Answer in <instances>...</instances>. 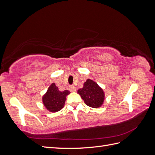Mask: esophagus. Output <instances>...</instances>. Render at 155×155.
I'll use <instances>...</instances> for the list:
<instances>
[{
    "label": "esophagus",
    "mask_w": 155,
    "mask_h": 155,
    "mask_svg": "<svg viewBox=\"0 0 155 155\" xmlns=\"http://www.w3.org/2000/svg\"><path fill=\"white\" fill-rule=\"evenodd\" d=\"M69 90H70V92H76V88L74 86H71V87H70Z\"/></svg>",
    "instance_id": "1"
}]
</instances>
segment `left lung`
Returning <instances> with one entry per match:
<instances>
[{"instance_id":"8db88e82","label":"left lung","mask_w":155,"mask_h":155,"mask_svg":"<svg viewBox=\"0 0 155 155\" xmlns=\"http://www.w3.org/2000/svg\"><path fill=\"white\" fill-rule=\"evenodd\" d=\"M78 93L85 104L92 108L101 107L105 100V92L97 83L90 79L84 83L83 87L79 88Z\"/></svg>"}]
</instances>
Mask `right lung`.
I'll return each instance as SVG.
<instances>
[{
  "mask_svg": "<svg viewBox=\"0 0 155 155\" xmlns=\"http://www.w3.org/2000/svg\"><path fill=\"white\" fill-rule=\"evenodd\" d=\"M70 91H60L54 83H51L47 91L42 97L44 106L48 111L56 112L61 110L65 104L66 97L70 94Z\"/></svg>",
  "mask_w": 155,
  "mask_h": 155,
  "instance_id": "obj_1",
  "label": "right lung"
}]
</instances>
